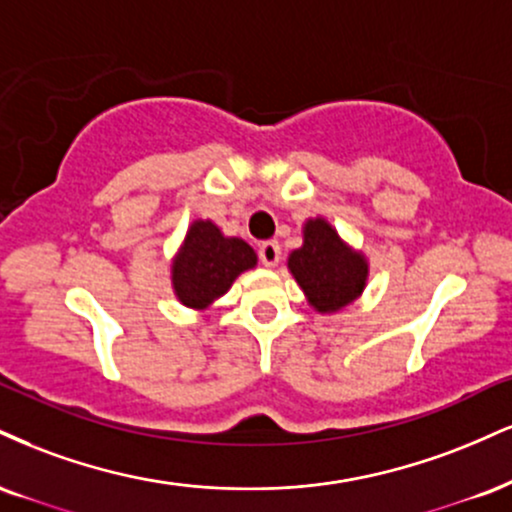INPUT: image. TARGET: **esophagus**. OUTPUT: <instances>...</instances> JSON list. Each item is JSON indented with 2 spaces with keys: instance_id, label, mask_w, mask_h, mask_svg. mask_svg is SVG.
<instances>
[{
  "instance_id": "1",
  "label": "esophagus",
  "mask_w": 512,
  "mask_h": 512,
  "mask_svg": "<svg viewBox=\"0 0 512 512\" xmlns=\"http://www.w3.org/2000/svg\"><path fill=\"white\" fill-rule=\"evenodd\" d=\"M281 260V248L276 240H267V243L260 245V262L264 267H276Z\"/></svg>"
}]
</instances>
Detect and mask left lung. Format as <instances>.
Returning <instances> with one entry per match:
<instances>
[{
  "label": "left lung",
  "instance_id": "obj_1",
  "mask_svg": "<svg viewBox=\"0 0 512 512\" xmlns=\"http://www.w3.org/2000/svg\"><path fill=\"white\" fill-rule=\"evenodd\" d=\"M288 272L303 288L312 310L334 315L365 291L369 262L365 252L346 243L324 217H312L303 224V245L288 255Z\"/></svg>",
  "mask_w": 512,
  "mask_h": 512
}]
</instances>
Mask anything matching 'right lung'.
<instances>
[{
	"instance_id": "obj_1",
	"label": "right lung",
	"mask_w": 512,
	"mask_h": 512,
	"mask_svg": "<svg viewBox=\"0 0 512 512\" xmlns=\"http://www.w3.org/2000/svg\"><path fill=\"white\" fill-rule=\"evenodd\" d=\"M255 267L257 252L243 238L224 236L212 219H195L171 260V288L178 303L202 312Z\"/></svg>"
}]
</instances>
